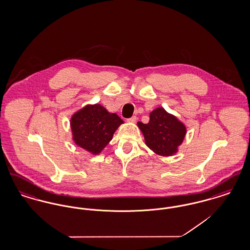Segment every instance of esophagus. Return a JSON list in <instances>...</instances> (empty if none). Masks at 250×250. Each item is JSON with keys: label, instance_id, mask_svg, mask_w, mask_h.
I'll list each match as a JSON object with an SVG mask.
<instances>
[{"label": "esophagus", "instance_id": "34e87169", "mask_svg": "<svg viewBox=\"0 0 250 250\" xmlns=\"http://www.w3.org/2000/svg\"><path fill=\"white\" fill-rule=\"evenodd\" d=\"M136 121H137V117H136V116H132L129 119L126 120L127 123H131V124H132V123H135Z\"/></svg>", "mask_w": 250, "mask_h": 250}]
</instances>
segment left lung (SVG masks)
Returning <instances> with one entry per match:
<instances>
[{
  "mask_svg": "<svg viewBox=\"0 0 250 250\" xmlns=\"http://www.w3.org/2000/svg\"><path fill=\"white\" fill-rule=\"evenodd\" d=\"M137 125L146 146L155 155L162 156L175 155L187 134L185 124L162 107L151 111L148 124L138 122Z\"/></svg>",
  "mask_w": 250,
  "mask_h": 250,
  "instance_id": "8db88e82",
  "label": "left lung"
}]
</instances>
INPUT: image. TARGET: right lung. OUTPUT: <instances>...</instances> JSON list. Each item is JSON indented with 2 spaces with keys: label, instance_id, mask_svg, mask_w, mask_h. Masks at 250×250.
Segmentation results:
<instances>
[{
  "label": "right lung",
  "instance_id": "right-lung-1",
  "mask_svg": "<svg viewBox=\"0 0 250 250\" xmlns=\"http://www.w3.org/2000/svg\"><path fill=\"white\" fill-rule=\"evenodd\" d=\"M124 121L100 104H87L70 118L72 141L91 155H99Z\"/></svg>",
  "mask_w": 250,
  "mask_h": 250
}]
</instances>
